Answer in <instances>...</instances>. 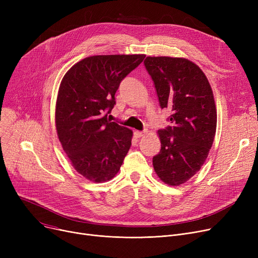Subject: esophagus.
Segmentation results:
<instances>
[{
	"label": "esophagus",
	"instance_id": "1",
	"mask_svg": "<svg viewBox=\"0 0 258 258\" xmlns=\"http://www.w3.org/2000/svg\"><path fill=\"white\" fill-rule=\"evenodd\" d=\"M135 136H136L137 138H140L142 136H144V132H140V131H135Z\"/></svg>",
	"mask_w": 258,
	"mask_h": 258
}]
</instances>
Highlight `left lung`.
<instances>
[{
  "label": "left lung",
  "mask_w": 258,
  "mask_h": 258,
  "mask_svg": "<svg viewBox=\"0 0 258 258\" xmlns=\"http://www.w3.org/2000/svg\"><path fill=\"white\" fill-rule=\"evenodd\" d=\"M161 108L168 107L170 125L158 131L161 151L153 158L158 177L179 186L200 170L209 154L216 131V110L211 87L200 68L178 57H146Z\"/></svg>",
  "instance_id": "1"
}]
</instances>
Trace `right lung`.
I'll list each match as a JSON object with an SVG mask.
<instances>
[{
	"label": "right lung",
	"mask_w": 258,
	"mask_h": 258,
	"mask_svg": "<svg viewBox=\"0 0 258 258\" xmlns=\"http://www.w3.org/2000/svg\"><path fill=\"white\" fill-rule=\"evenodd\" d=\"M145 55H96L75 63L58 91L55 122L58 139L74 168L93 182L114 178L132 145L133 132L107 115L115 94Z\"/></svg>",
	"instance_id": "right-lung-1"
}]
</instances>
